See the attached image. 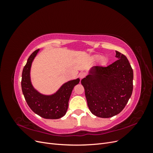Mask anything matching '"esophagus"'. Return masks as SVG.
I'll return each instance as SVG.
<instances>
[{
    "label": "esophagus",
    "instance_id": "esophagus-1",
    "mask_svg": "<svg viewBox=\"0 0 153 153\" xmlns=\"http://www.w3.org/2000/svg\"><path fill=\"white\" fill-rule=\"evenodd\" d=\"M86 76V73L85 72H82L79 74V77L80 79H82V78H84Z\"/></svg>",
    "mask_w": 153,
    "mask_h": 153
}]
</instances>
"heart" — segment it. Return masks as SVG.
<instances>
[{
    "label": "heart",
    "instance_id": "heart-1",
    "mask_svg": "<svg viewBox=\"0 0 153 153\" xmlns=\"http://www.w3.org/2000/svg\"><path fill=\"white\" fill-rule=\"evenodd\" d=\"M99 57H100L99 56H96L94 58H95V59H98ZM101 62L102 63V64H104V63L105 62V60L103 58H102V59H101Z\"/></svg>",
    "mask_w": 153,
    "mask_h": 153
}]
</instances>
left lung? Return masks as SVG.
<instances>
[{"mask_svg": "<svg viewBox=\"0 0 153 153\" xmlns=\"http://www.w3.org/2000/svg\"><path fill=\"white\" fill-rule=\"evenodd\" d=\"M118 60L108 66H96L83 78L88 107L92 114L109 118L119 114L133 91V72L128 59L116 51Z\"/></svg>", "mask_w": 153, "mask_h": 153, "instance_id": "8db88e82", "label": "left lung"}]
</instances>
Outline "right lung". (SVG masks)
I'll return each mask as SVG.
<instances>
[{"instance_id": "right-lung-1", "label": "right lung", "mask_w": 153, "mask_h": 153, "mask_svg": "<svg viewBox=\"0 0 153 153\" xmlns=\"http://www.w3.org/2000/svg\"><path fill=\"white\" fill-rule=\"evenodd\" d=\"M38 51L39 49L36 50L30 55L23 69L21 82L22 92L27 105L35 114L45 119H57L66 114L72 91L80 80L78 78L69 81L52 96L39 94L32 87L30 79L32 62Z\"/></svg>"}]
</instances>
